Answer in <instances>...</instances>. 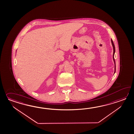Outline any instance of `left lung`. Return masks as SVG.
Instances as JSON below:
<instances>
[{
  "label": "left lung",
  "instance_id": "obj_1",
  "mask_svg": "<svg viewBox=\"0 0 134 134\" xmlns=\"http://www.w3.org/2000/svg\"><path fill=\"white\" fill-rule=\"evenodd\" d=\"M111 43H112V45L113 46V59L114 60V62L115 63V71H114V73L115 72V70H116V66H115V60H114V53H115V46H114V44L113 43V40L111 39Z\"/></svg>",
  "mask_w": 134,
  "mask_h": 134
}]
</instances>
